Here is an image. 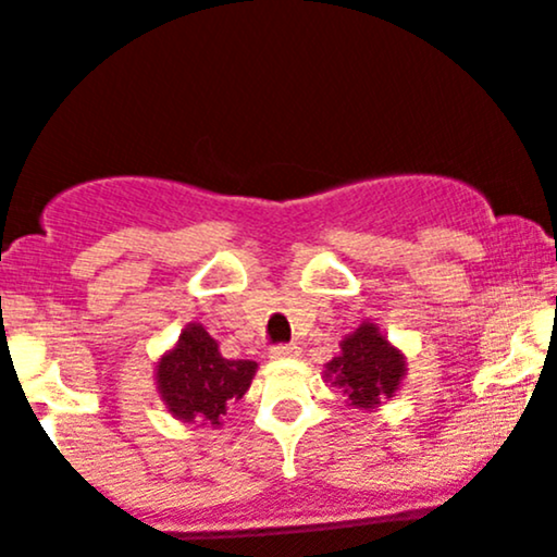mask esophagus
<instances>
[{
  "mask_svg": "<svg viewBox=\"0 0 557 557\" xmlns=\"http://www.w3.org/2000/svg\"><path fill=\"white\" fill-rule=\"evenodd\" d=\"M269 357H272V359L298 357V346L296 344H274L272 348H269Z\"/></svg>",
  "mask_w": 557,
  "mask_h": 557,
  "instance_id": "1",
  "label": "esophagus"
}]
</instances>
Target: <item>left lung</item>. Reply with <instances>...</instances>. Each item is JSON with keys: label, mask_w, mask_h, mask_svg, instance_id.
Here are the masks:
<instances>
[{"label": "left lung", "mask_w": 557, "mask_h": 557, "mask_svg": "<svg viewBox=\"0 0 557 557\" xmlns=\"http://www.w3.org/2000/svg\"><path fill=\"white\" fill-rule=\"evenodd\" d=\"M405 375V357L370 322L341 344V354L327 362L333 386L344 388L354 407H375L391 399Z\"/></svg>", "instance_id": "obj_1"}]
</instances>
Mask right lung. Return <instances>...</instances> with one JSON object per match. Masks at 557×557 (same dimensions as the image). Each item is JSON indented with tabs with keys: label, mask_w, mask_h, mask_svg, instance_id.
Wrapping results in <instances>:
<instances>
[{
	"label": "right lung",
	"mask_w": 557,
	"mask_h": 557,
	"mask_svg": "<svg viewBox=\"0 0 557 557\" xmlns=\"http://www.w3.org/2000/svg\"><path fill=\"white\" fill-rule=\"evenodd\" d=\"M256 362L224 359L203 325H189L166 357L158 362V391L174 418L219 425L232 401L243 399L253 381Z\"/></svg>",
	"instance_id": "add662e5"
}]
</instances>
